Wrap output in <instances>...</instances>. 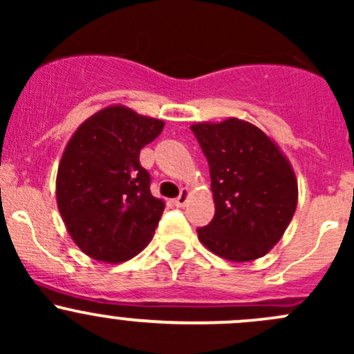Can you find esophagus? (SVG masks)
<instances>
[{
  "label": "esophagus",
  "mask_w": 354,
  "mask_h": 354,
  "mask_svg": "<svg viewBox=\"0 0 354 354\" xmlns=\"http://www.w3.org/2000/svg\"><path fill=\"white\" fill-rule=\"evenodd\" d=\"M188 198H190V190H188V188H183V190H181V194H180V197L174 198V205L185 207V205H187Z\"/></svg>",
  "instance_id": "1"
}]
</instances>
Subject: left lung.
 Listing matches in <instances>:
<instances>
[{"label":"left lung","mask_w":354,"mask_h":354,"mask_svg":"<svg viewBox=\"0 0 354 354\" xmlns=\"http://www.w3.org/2000/svg\"><path fill=\"white\" fill-rule=\"evenodd\" d=\"M210 171L216 214L198 227L205 248L230 262L269 253L288 230L298 180L279 145L253 123L238 118L192 124Z\"/></svg>","instance_id":"obj_1"}]
</instances>
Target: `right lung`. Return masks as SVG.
Listing matches in <instances>:
<instances>
[{
    "instance_id": "1",
    "label": "right lung",
    "mask_w": 354,
    "mask_h": 354,
    "mask_svg": "<svg viewBox=\"0 0 354 354\" xmlns=\"http://www.w3.org/2000/svg\"><path fill=\"white\" fill-rule=\"evenodd\" d=\"M162 128V120L111 104L68 140L56 202L70 238L91 259L120 263L151 243L164 200L151 194V176L138 156Z\"/></svg>"
}]
</instances>
